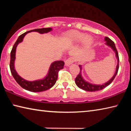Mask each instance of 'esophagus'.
Segmentation results:
<instances>
[{
    "label": "esophagus",
    "mask_w": 131,
    "mask_h": 131,
    "mask_svg": "<svg viewBox=\"0 0 131 131\" xmlns=\"http://www.w3.org/2000/svg\"><path fill=\"white\" fill-rule=\"evenodd\" d=\"M74 58H72V57L69 58H68L67 60L65 61V66H70L71 64H72L74 62Z\"/></svg>",
    "instance_id": "obj_1"
}]
</instances>
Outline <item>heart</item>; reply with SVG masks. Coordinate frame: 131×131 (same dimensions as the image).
Instances as JSON below:
<instances>
[{"label": "heart", "instance_id": "b5f03b06", "mask_svg": "<svg viewBox=\"0 0 131 131\" xmlns=\"http://www.w3.org/2000/svg\"><path fill=\"white\" fill-rule=\"evenodd\" d=\"M66 38L72 42H79L81 41L82 46L84 48H88L94 43L93 37L90 35H86L84 33L78 30H72L68 32L66 35Z\"/></svg>", "mask_w": 131, "mask_h": 131}]
</instances>
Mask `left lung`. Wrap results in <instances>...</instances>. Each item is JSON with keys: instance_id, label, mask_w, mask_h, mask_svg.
<instances>
[{"instance_id": "obj_1", "label": "left lung", "mask_w": 131, "mask_h": 131, "mask_svg": "<svg viewBox=\"0 0 131 131\" xmlns=\"http://www.w3.org/2000/svg\"><path fill=\"white\" fill-rule=\"evenodd\" d=\"M105 41H106V43H105L106 45L108 46V47L112 48V50L114 52L115 55H116V57L117 60V65L116 66V71H115V73L113 75V76L108 81L106 82V83H104L103 84H101H101H92L91 83H89V82L86 81L83 78L81 73L82 65H79V68L80 69V72L78 76H77L76 77V78L75 79V83H76L77 87L84 91H90V92H94V91H100L101 90H103V88H105V87H107V86H108L109 84H110L113 81L115 77L116 76V75L117 74V72H118V68H119V57H118V52H117V50L116 49V46H115V44L114 42L107 37H105Z\"/></svg>"}]
</instances>
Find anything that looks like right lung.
Here are the masks:
<instances>
[{
    "mask_svg": "<svg viewBox=\"0 0 131 131\" xmlns=\"http://www.w3.org/2000/svg\"><path fill=\"white\" fill-rule=\"evenodd\" d=\"M52 30L51 28L36 29L28 31L24 34H22L17 39L14 45L13 46L12 51L10 53V68L11 73L13 75L17 83L21 86L22 88L30 92H38L46 91L51 88L56 83L58 79V71L63 68L64 62L62 61H56L53 62L51 64L48 69V73L46 76L43 79L36 80L34 81H28L23 79L18 74L15 69V54H16L17 47L18 44L23 42L24 37L28 33L32 32H36L40 34H47Z\"/></svg>",
    "mask_w": 131,
    "mask_h": 131,
    "instance_id": "add662e5",
    "label": "right lung"
}]
</instances>
